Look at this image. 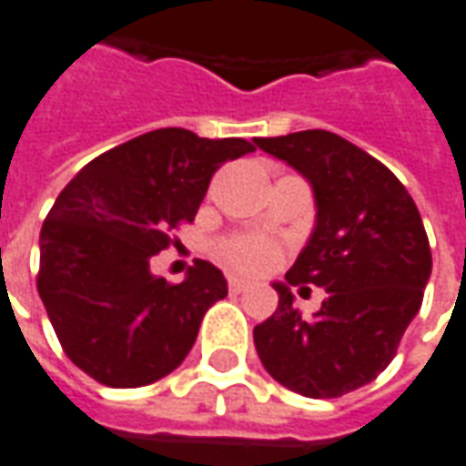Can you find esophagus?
Returning a JSON list of instances; mask_svg holds the SVG:
<instances>
[{"label":"esophagus","instance_id":"1","mask_svg":"<svg viewBox=\"0 0 466 466\" xmlns=\"http://www.w3.org/2000/svg\"><path fill=\"white\" fill-rule=\"evenodd\" d=\"M249 283L242 280V278H229V293H245Z\"/></svg>","mask_w":466,"mask_h":466}]
</instances>
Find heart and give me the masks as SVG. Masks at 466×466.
<instances>
[{"instance_id": "heart-1", "label": "heart", "mask_w": 466, "mask_h": 466, "mask_svg": "<svg viewBox=\"0 0 466 466\" xmlns=\"http://www.w3.org/2000/svg\"><path fill=\"white\" fill-rule=\"evenodd\" d=\"M217 258L237 273L262 275L278 265L280 247L259 234H234L221 239L217 247Z\"/></svg>"}]
</instances>
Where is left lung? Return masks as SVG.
Masks as SVG:
<instances>
[{
	"mask_svg": "<svg viewBox=\"0 0 466 466\" xmlns=\"http://www.w3.org/2000/svg\"><path fill=\"white\" fill-rule=\"evenodd\" d=\"M255 142L296 167L316 198L311 239L273 286L278 309L255 326V350L288 390L339 398L392 362L431 275L429 237L406 186L339 135L306 129ZM306 282L329 293L311 319L289 293Z\"/></svg>",
	"mask_w": 466,
	"mask_h": 466,
	"instance_id": "left-lung-1",
	"label": "left lung"
}]
</instances>
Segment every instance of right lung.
Listing matches in <instances>:
<instances>
[{
	"mask_svg": "<svg viewBox=\"0 0 466 466\" xmlns=\"http://www.w3.org/2000/svg\"><path fill=\"white\" fill-rule=\"evenodd\" d=\"M252 150L242 137L166 127L94 157L60 191L40 232L37 293L76 367L109 388H140L186 360L227 280L196 259L173 286L150 259L178 242L170 232L193 221L221 163Z\"/></svg>",
	"mask_w": 466,
	"mask_h": 466,
	"instance_id": "add662e5",
	"label": "right lung"
}]
</instances>
